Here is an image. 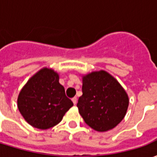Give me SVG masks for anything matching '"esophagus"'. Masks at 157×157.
Returning <instances> with one entry per match:
<instances>
[{
    "label": "esophagus",
    "instance_id": "34e87169",
    "mask_svg": "<svg viewBox=\"0 0 157 157\" xmlns=\"http://www.w3.org/2000/svg\"><path fill=\"white\" fill-rule=\"evenodd\" d=\"M72 102H73V103L75 105V104L77 103V98H76V97L73 98H72Z\"/></svg>",
    "mask_w": 157,
    "mask_h": 157
}]
</instances>
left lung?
Listing matches in <instances>:
<instances>
[{"instance_id": "8db88e82", "label": "left lung", "mask_w": 157, "mask_h": 157, "mask_svg": "<svg viewBox=\"0 0 157 157\" xmlns=\"http://www.w3.org/2000/svg\"><path fill=\"white\" fill-rule=\"evenodd\" d=\"M124 87L109 72L101 70L82 75V95L77 108L87 125L106 132L123 120L128 107Z\"/></svg>"}]
</instances>
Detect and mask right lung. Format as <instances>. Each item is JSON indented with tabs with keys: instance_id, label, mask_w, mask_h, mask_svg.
Instances as JSON below:
<instances>
[{
	"instance_id": "add662e5",
	"label": "right lung",
	"mask_w": 157,
	"mask_h": 157,
	"mask_svg": "<svg viewBox=\"0 0 157 157\" xmlns=\"http://www.w3.org/2000/svg\"><path fill=\"white\" fill-rule=\"evenodd\" d=\"M59 80L57 72L44 67L29 79L19 92V112L33 127L39 129L54 127L73 106Z\"/></svg>"
}]
</instances>
